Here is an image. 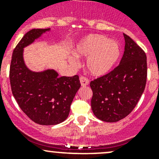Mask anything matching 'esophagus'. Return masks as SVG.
Segmentation results:
<instances>
[{
    "label": "esophagus",
    "mask_w": 159,
    "mask_h": 159,
    "mask_svg": "<svg viewBox=\"0 0 159 159\" xmlns=\"http://www.w3.org/2000/svg\"><path fill=\"white\" fill-rule=\"evenodd\" d=\"M80 82H81V86H87L89 85V79H88L86 77H84V76H81V78H80Z\"/></svg>",
    "instance_id": "obj_1"
}]
</instances>
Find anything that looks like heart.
<instances>
[{"label": "heart", "mask_w": 159, "mask_h": 159, "mask_svg": "<svg viewBox=\"0 0 159 159\" xmlns=\"http://www.w3.org/2000/svg\"><path fill=\"white\" fill-rule=\"evenodd\" d=\"M77 57H88L86 68L91 75L102 77L108 74L121 55L117 41L101 34H91L81 40L75 49ZM75 63V60L70 58Z\"/></svg>", "instance_id": "obj_1"}]
</instances>
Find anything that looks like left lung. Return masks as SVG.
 I'll return each instance as SVG.
<instances>
[{"label": "left lung", "mask_w": 159, "mask_h": 159, "mask_svg": "<svg viewBox=\"0 0 159 159\" xmlns=\"http://www.w3.org/2000/svg\"><path fill=\"white\" fill-rule=\"evenodd\" d=\"M118 66L91 81V109L98 119L116 122L129 115L143 94L147 79V57L129 36Z\"/></svg>", "instance_id": "1"}]
</instances>
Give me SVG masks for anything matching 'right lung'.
Here are the masks:
<instances>
[{"mask_svg":"<svg viewBox=\"0 0 159 159\" xmlns=\"http://www.w3.org/2000/svg\"><path fill=\"white\" fill-rule=\"evenodd\" d=\"M47 29L27 32L13 51L10 67L11 91L20 109L35 123L54 125L68 118L71 102L81 87L79 77H59L53 69L34 72L24 61V48L39 38Z\"/></svg>","mask_w":159,"mask_h":159,"instance_id":"right-lung-1","label":"right lung"}]
</instances>
